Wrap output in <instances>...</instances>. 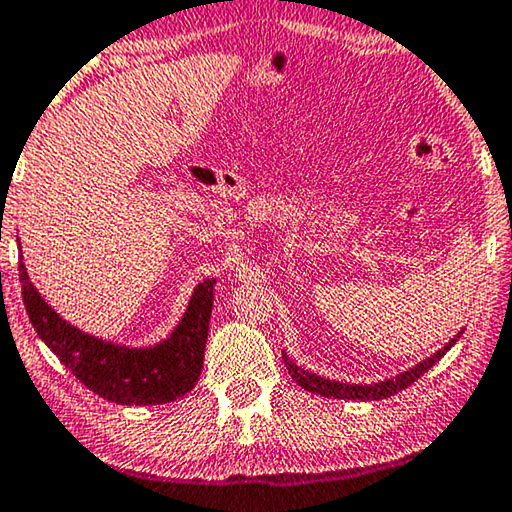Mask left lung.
Here are the masks:
<instances>
[{
  "label": "left lung",
  "instance_id": "obj_1",
  "mask_svg": "<svg viewBox=\"0 0 512 512\" xmlns=\"http://www.w3.org/2000/svg\"><path fill=\"white\" fill-rule=\"evenodd\" d=\"M460 335H462V330L451 339L449 344L440 348V351H437L435 355H431V358L419 362L417 367L403 371L401 376L389 378V380H380V383H373V385H348V383H337V380L321 378V376H316V373L300 369L296 362L289 360L287 353H282V360H285V367L289 371V376L296 380V385L307 389V392L328 396V399L332 396V399H351V401H380V399H387V396H394V394L403 392L405 387H410L417 378L424 376V373L431 369L435 362H440L444 358V353L458 342Z\"/></svg>",
  "mask_w": 512,
  "mask_h": 512
}]
</instances>
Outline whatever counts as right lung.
I'll return each mask as SVG.
<instances>
[{
	"label": "right lung",
	"instance_id": "add662e5",
	"mask_svg": "<svg viewBox=\"0 0 512 512\" xmlns=\"http://www.w3.org/2000/svg\"><path fill=\"white\" fill-rule=\"evenodd\" d=\"M18 271L31 326L56 358L97 396L120 405H159L180 399L198 383L214 303V278L196 287L180 326L168 339L150 348H125L63 321L31 285L22 262Z\"/></svg>",
	"mask_w": 512,
	"mask_h": 512
}]
</instances>
